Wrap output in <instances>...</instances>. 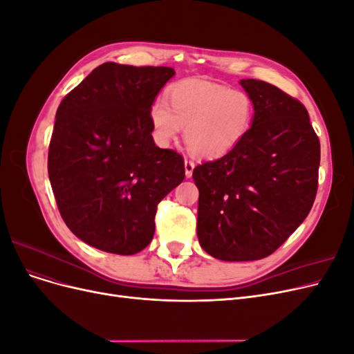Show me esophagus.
<instances>
[{"mask_svg": "<svg viewBox=\"0 0 354 354\" xmlns=\"http://www.w3.org/2000/svg\"><path fill=\"white\" fill-rule=\"evenodd\" d=\"M194 168H195V162H194V160L186 159V160H185V173H186V177H187V178H190L192 174H194Z\"/></svg>", "mask_w": 354, "mask_h": 354, "instance_id": "34e87169", "label": "esophagus"}]
</instances>
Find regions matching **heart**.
<instances>
[{
    "instance_id": "obj_1",
    "label": "heart",
    "mask_w": 354,
    "mask_h": 354,
    "mask_svg": "<svg viewBox=\"0 0 354 354\" xmlns=\"http://www.w3.org/2000/svg\"><path fill=\"white\" fill-rule=\"evenodd\" d=\"M254 122V102L241 90L207 81H185L167 93V103L151 108L153 137L168 146L186 127L185 140L192 153L218 158L236 147Z\"/></svg>"
}]
</instances>
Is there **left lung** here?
<instances>
[{
	"instance_id": "1",
	"label": "left lung",
	"mask_w": 354,
	"mask_h": 354,
	"mask_svg": "<svg viewBox=\"0 0 354 354\" xmlns=\"http://www.w3.org/2000/svg\"><path fill=\"white\" fill-rule=\"evenodd\" d=\"M239 84L254 102L250 133L194 169L198 239L223 261L273 254L308 216L319 178L320 143L304 104L269 82Z\"/></svg>"
}]
</instances>
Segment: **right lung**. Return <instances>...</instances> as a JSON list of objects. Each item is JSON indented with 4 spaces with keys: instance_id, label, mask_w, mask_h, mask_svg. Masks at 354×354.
<instances>
[{
    "instance_id": "obj_1",
    "label": "right lung",
    "mask_w": 354,
    "mask_h": 354,
    "mask_svg": "<svg viewBox=\"0 0 354 354\" xmlns=\"http://www.w3.org/2000/svg\"><path fill=\"white\" fill-rule=\"evenodd\" d=\"M173 68L108 62L59 104L48 177L63 221L104 252L151 243L158 203L185 178V159L152 137L151 108Z\"/></svg>"
}]
</instances>
